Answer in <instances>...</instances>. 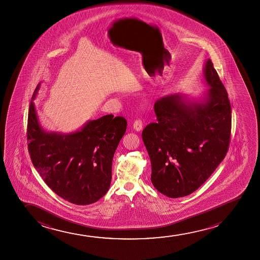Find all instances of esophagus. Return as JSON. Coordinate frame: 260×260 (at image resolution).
<instances>
[{"mask_svg":"<svg viewBox=\"0 0 260 260\" xmlns=\"http://www.w3.org/2000/svg\"><path fill=\"white\" fill-rule=\"evenodd\" d=\"M133 128L135 129L136 132H141L143 128V123L141 120H137L135 122L133 123Z\"/></svg>","mask_w":260,"mask_h":260,"instance_id":"obj_1","label":"esophagus"}]
</instances>
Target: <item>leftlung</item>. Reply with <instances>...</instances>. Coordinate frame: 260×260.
<instances>
[{"label":"left lung","mask_w":260,"mask_h":260,"mask_svg":"<svg viewBox=\"0 0 260 260\" xmlns=\"http://www.w3.org/2000/svg\"><path fill=\"white\" fill-rule=\"evenodd\" d=\"M207 89L201 100L181 94L160 98L154 104L156 122L144 128L149 154L151 181L160 193L179 198L196 191L228 153L232 111L224 86L210 59L203 68Z\"/></svg>","instance_id":"left-lung-1"}]
</instances>
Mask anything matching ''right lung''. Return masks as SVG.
I'll return each instance as SVG.
<instances>
[{
    "label": "right lung",
    "mask_w": 260,
    "mask_h": 260,
    "mask_svg": "<svg viewBox=\"0 0 260 260\" xmlns=\"http://www.w3.org/2000/svg\"><path fill=\"white\" fill-rule=\"evenodd\" d=\"M27 121L29 154L34 166L55 193L76 205L96 203L107 193L112 179V162L127 121L107 114L88 121L69 134L43 129L34 100Z\"/></svg>",
    "instance_id": "right-lung-1"
}]
</instances>
